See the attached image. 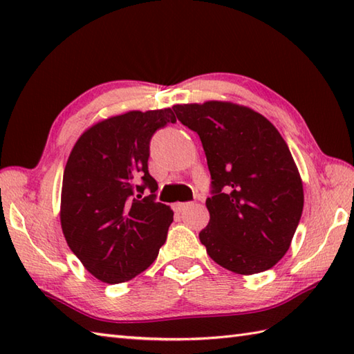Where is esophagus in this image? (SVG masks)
Wrapping results in <instances>:
<instances>
[{
	"label": "esophagus",
	"mask_w": 354,
	"mask_h": 354,
	"mask_svg": "<svg viewBox=\"0 0 354 354\" xmlns=\"http://www.w3.org/2000/svg\"><path fill=\"white\" fill-rule=\"evenodd\" d=\"M192 205V202H175V204H171V208L175 209V212H183V209L189 208Z\"/></svg>",
	"instance_id": "esophagus-1"
}]
</instances>
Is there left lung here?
Masks as SVG:
<instances>
[{
    "label": "left lung",
    "mask_w": 354,
    "mask_h": 354,
    "mask_svg": "<svg viewBox=\"0 0 354 354\" xmlns=\"http://www.w3.org/2000/svg\"><path fill=\"white\" fill-rule=\"evenodd\" d=\"M173 111L199 135L212 175L201 243L231 272L270 269L288 252L304 205L301 176L280 132L259 112L230 102Z\"/></svg>",
    "instance_id": "left-lung-1"
}]
</instances>
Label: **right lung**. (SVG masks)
Returning a JSON list of instances; mask_svg holds the SVG:
<instances>
[{
  "label": "right lung",
  "mask_w": 354,
  "mask_h": 354,
  "mask_svg": "<svg viewBox=\"0 0 354 354\" xmlns=\"http://www.w3.org/2000/svg\"><path fill=\"white\" fill-rule=\"evenodd\" d=\"M176 123L170 108L129 111L89 127L74 145L62 179L61 225L66 243L103 283L132 280L158 257L173 222L156 202L149 175L152 135ZM149 188L151 194L142 197Z\"/></svg>",
  "instance_id": "add662e5"
}]
</instances>
